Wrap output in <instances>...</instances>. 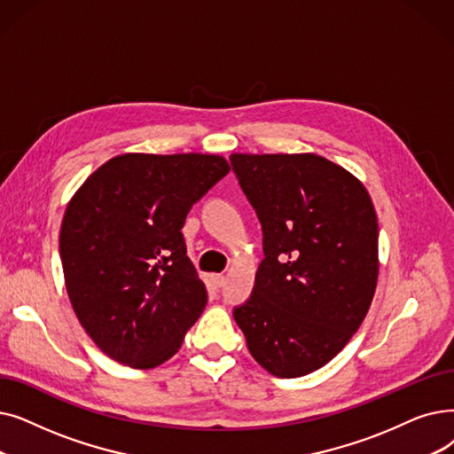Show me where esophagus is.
I'll use <instances>...</instances> for the list:
<instances>
[{"mask_svg":"<svg viewBox=\"0 0 454 454\" xmlns=\"http://www.w3.org/2000/svg\"><path fill=\"white\" fill-rule=\"evenodd\" d=\"M224 276L223 274H211V282L215 284V287H223L224 286Z\"/></svg>","mask_w":454,"mask_h":454,"instance_id":"obj_1","label":"esophagus"}]
</instances>
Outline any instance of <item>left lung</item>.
<instances>
[{"instance_id": "left-lung-1", "label": "left lung", "mask_w": 454, "mask_h": 454, "mask_svg": "<svg viewBox=\"0 0 454 454\" xmlns=\"http://www.w3.org/2000/svg\"><path fill=\"white\" fill-rule=\"evenodd\" d=\"M263 228L250 299L233 309L254 360L278 379L326 365L365 319L379 221L364 184L315 153H231Z\"/></svg>"}]
</instances>
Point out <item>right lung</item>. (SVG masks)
Here are the masks:
<instances>
[{"label": "right lung", "mask_w": 454, "mask_h": 454, "mask_svg": "<svg viewBox=\"0 0 454 454\" xmlns=\"http://www.w3.org/2000/svg\"><path fill=\"white\" fill-rule=\"evenodd\" d=\"M228 172L224 157L211 153H122L72 196L59 235L68 299L114 362L161 365L200 317L207 291L182 228Z\"/></svg>", "instance_id": "obj_1"}]
</instances>
